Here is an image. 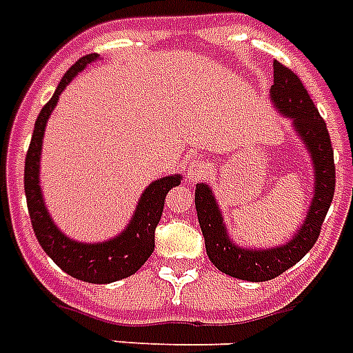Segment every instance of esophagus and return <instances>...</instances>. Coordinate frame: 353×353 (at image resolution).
I'll return each instance as SVG.
<instances>
[{"label":"esophagus","instance_id":"esophagus-1","mask_svg":"<svg viewBox=\"0 0 353 353\" xmlns=\"http://www.w3.org/2000/svg\"><path fill=\"white\" fill-rule=\"evenodd\" d=\"M209 165L203 163V161H192L190 165H188V170H187V179L190 183H198L201 179H205L209 176Z\"/></svg>","mask_w":353,"mask_h":353}]
</instances>
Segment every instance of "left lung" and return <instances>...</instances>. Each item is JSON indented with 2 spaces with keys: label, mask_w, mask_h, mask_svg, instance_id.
Returning <instances> with one entry per match:
<instances>
[{
  "label": "left lung",
  "mask_w": 353,
  "mask_h": 353,
  "mask_svg": "<svg viewBox=\"0 0 353 353\" xmlns=\"http://www.w3.org/2000/svg\"><path fill=\"white\" fill-rule=\"evenodd\" d=\"M274 107L283 117L292 118L296 133L311 153L314 168V192L307 216L302 228L283 246L268 250H246L236 246L225 231L224 219L212 190L205 183L196 185V212L201 233L205 239V250L209 261L220 272L231 278L246 281H268L294 266L314 242L319 241L320 228L326 219L327 209L335 192V163H333L332 139L327 133L326 122L319 114L313 99L309 98L303 83L298 75L283 66L274 63V85L270 88Z\"/></svg>",
  "instance_id": "left-lung-1"
}]
</instances>
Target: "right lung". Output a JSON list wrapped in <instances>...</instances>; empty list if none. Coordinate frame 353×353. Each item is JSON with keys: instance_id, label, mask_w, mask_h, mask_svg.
Returning a JSON list of instances; mask_svg holds the SVG:
<instances>
[{"instance_id": "right-lung-1", "label": "right lung", "mask_w": 353, "mask_h": 353, "mask_svg": "<svg viewBox=\"0 0 353 353\" xmlns=\"http://www.w3.org/2000/svg\"><path fill=\"white\" fill-rule=\"evenodd\" d=\"M99 59L98 53H88L81 57L72 68L63 75L57 90L51 99L42 107L37 122H34L33 137L26 155V172H23V187H26L27 209L29 219L40 246L50 255L53 263L64 272L87 283H112L118 279L133 276L148 261L155 248V228L163 216V207L168 190L181 183V176H166L153 181L142 192L137 211L128 228L114 239L105 242L72 241L53 224L50 212L46 209L44 198L40 192L39 172L40 153H42V137H44L48 118L55 109L59 96L70 81L79 74L85 66Z\"/></svg>"}]
</instances>
